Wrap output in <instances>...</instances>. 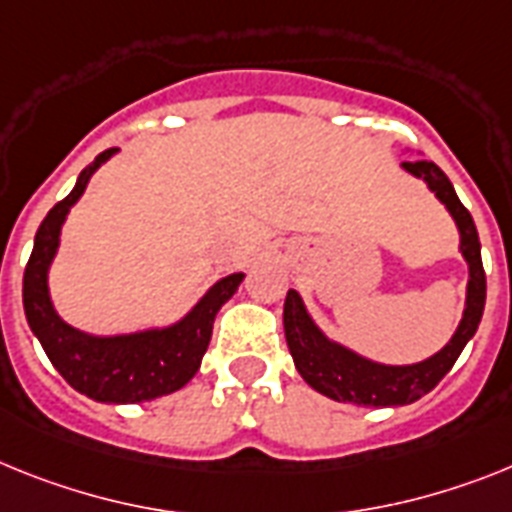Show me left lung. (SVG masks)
I'll list each match as a JSON object with an SVG mask.
<instances>
[{"mask_svg": "<svg viewBox=\"0 0 512 512\" xmlns=\"http://www.w3.org/2000/svg\"><path fill=\"white\" fill-rule=\"evenodd\" d=\"M401 169L427 184V190L445 205L450 218L458 229V252L468 265L466 302L458 328L450 341L437 354L427 356L414 364H385L377 359L359 354L351 346L325 333L304 307L299 291L289 289L283 304V333L294 356V367L304 377L309 388L328 395L338 403H354V406H406L419 401L422 395L435 388L442 377L448 375L455 359L461 356L463 346L474 338L487 302V278L482 268V244L476 234L474 218L463 208L455 195L453 184L437 163L427 158H411L403 161Z\"/></svg>", "mask_w": 512, "mask_h": 512, "instance_id": "8db88e82", "label": "left lung"}]
</instances>
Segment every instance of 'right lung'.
<instances>
[{"instance_id": "1", "label": "right lung", "mask_w": 512, "mask_h": 512, "mask_svg": "<svg viewBox=\"0 0 512 512\" xmlns=\"http://www.w3.org/2000/svg\"><path fill=\"white\" fill-rule=\"evenodd\" d=\"M117 153L119 148L98 153L96 161L80 171L70 195L54 205L38 226L23 276V309L28 328L44 346L49 362L77 393L98 403H145L176 393L195 377L208 351L218 309L236 294L244 273L218 278L169 325L98 336L64 322L49 291V270L62 242V226L88 190L90 176Z\"/></svg>"}]
</instances>
